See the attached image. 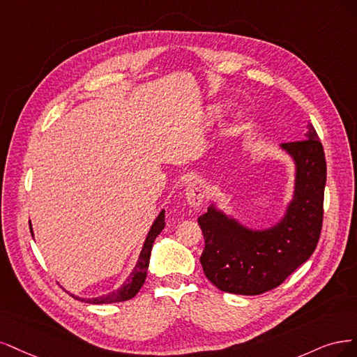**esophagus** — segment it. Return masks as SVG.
Segmentation results:
<instances>
[{
	"mask_svg": "<svg viewBox=\"0 0 357 357\" xmlns=\"http://www.w3.org/2000/svg\"><path fill=\"white\" fill-rule=\"evenodd\" d=\"M185 199L192 208H199L204 200V185L202 181H192L185 187Z\"/></svg>",
	"mask_w": 357,
	"mask_h": 357,
	"instance_id": "34e87169",
	"label": "esophagus"
}]
</instances>
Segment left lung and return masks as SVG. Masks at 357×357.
<instances>
[{"label": "left lung", "mask_w": 357, "mask_h": 357, "mask_svg": "<svg viewBox=\"0 0 357 357\" xmlns=\"http://www.w3.org/2000/svg\"><path fill=\"white\" fill-rule=\"evenodd\" d=\"M305 139L282 144L295 163V190L282 220L252 229L213 204L199 218L203 271L218 289L259 295L282 284L314 252L324 222L326 160L312 123Z\"/></svg>", "instance_id": "1"}]
</instances>
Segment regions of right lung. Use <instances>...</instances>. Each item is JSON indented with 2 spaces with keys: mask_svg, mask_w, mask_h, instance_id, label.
<instances>
[{
  "mask_svg": "<svg viewBox=\"0 0 357 357\" xmlns=\"http://www.w3.org/2000/svg\"><path fill=\"white\" fill-rule=\"evenodd\" d=\"M166 222H165V211H162L158 213V216L155 218L154 224L151 225V229L148 231V236L144 241L142 250L139 254V258H137L136 266L133 268V271L130 273V275L126 282L119 287L117 291L109 292L108 295H102L98 298H78L75 296L77 300H82L84 303L89 304H107V303H121V301H128L130 298H133L139 289L142 287L145 279H146V270H148V264H149V257H151V249H153V243L155 237L162 233V229L165 228ZM31 228V234H32V227L29 224ZM33 236V234H32ZM74 296V295H73Z\"/></svg>",
  "mask_w": 357,
  "mask_h": 357,
  "instance_id": "obj_1",
  "label": "right lung"
}]
</instances>
